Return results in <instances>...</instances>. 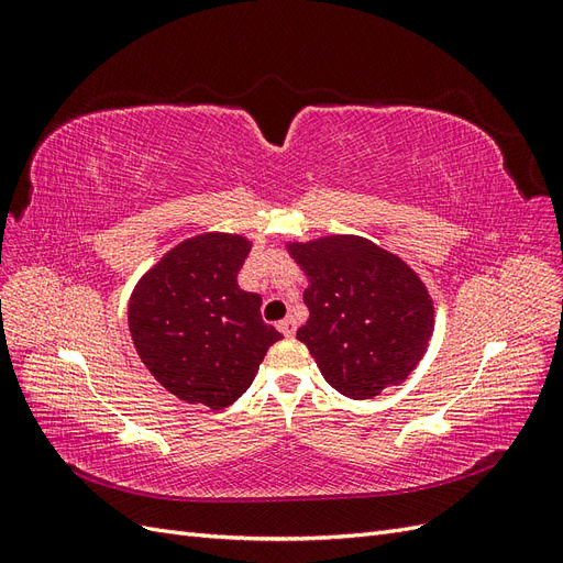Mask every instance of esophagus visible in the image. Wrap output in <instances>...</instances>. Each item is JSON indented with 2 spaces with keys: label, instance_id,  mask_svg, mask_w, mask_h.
<instances>
[{
  "label": "esophagus",
  "instance_id": "esophagus-1",
  "mask_svg": "<svg viewBox=\"0 0 563 563\" xmlns=\"http://www.w3.org/2000/svg\"><path fill=\"white\" fill-rule=\"evenodd\" d=\"M277 329H279L286 338H291V335L296 333V319H294V317H286V319H282V321L277 323Z\"/></svg>",
  "mask_w": 563,
  "mask_h": 563
}]
</instances>
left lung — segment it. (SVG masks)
<instances>
[{
	"mask_svg": "<svg viewBox=\"0 0 563 563\" xmlns=\"http://www.w3.org/2000/svg\"><path fill=\"white\" fill-rule=\"evenodd\" d=\"M310 286V319L298 340L327 383L350 399H371L406 380L432 335L428 288L397 255L362 236H323L288 246Z\"/></svg>",
	"mask_w": 563,
	"mask_h": 563,
	"instance_id": "8db88e82",
	"label": "left lung"
}]
</instances>
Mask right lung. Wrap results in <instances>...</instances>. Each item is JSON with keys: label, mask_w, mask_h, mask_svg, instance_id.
<instances>
[{"label": "right lung", "mask_w": 563, "mask_h": 563, "mask_svg": "<svg viewBox=\"0 0 563 563\" xmlns=\"http://www.w3.org/2000/svg\"><path fill=\"white\" fill-rule=\"evenodd\" d=\"M251 244L240 234H199L178 244L135 286L129 329L162 387L187 404L240 399L282 333L261 317L263 298L236 284Z\"/></svg>", "instance_id": "right-lung-1"}]
</instances>
